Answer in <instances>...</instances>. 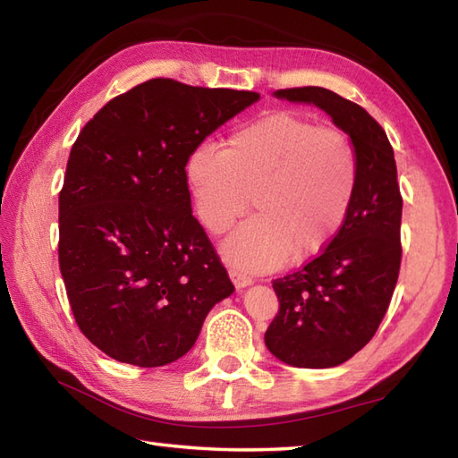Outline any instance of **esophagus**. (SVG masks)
I'll use <instances>...</instances> for the list:
<instances>
[{
	"label": "esophagus",
	"mask_w": 458,
	"mask_h": 458,
	"mask_svg": "<svg viewBox=\"0 0 458 458\" xmlns=\"http://www.w3.org/2000/svg\"><path fill=\"white\" fill-rule=\"evenodd\" d=\"M230 279H232V284H234V287L236 289H244V287H248V285H251L254 284V281H251V277L250 276H246L244 271H240V269H236V267H232L230 271Z\"/></svg>",
	"instance_id": "esophagus-1"
}]
</instances>
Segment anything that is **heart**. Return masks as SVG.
<instances>
[{
  "mask_svg": "<svg viewBox=\"0 0 458 458\" xmlns=\"http://www.w3.org/2000/svg\"><path fill=\"white\" fill-rule=\"evenodd\" d=\"M184 179L204 228L222 234L250 208L258 216L222 244L228 264L267 271L323 251L343 228L358 181L352 145L293 112H269L232 131L226 149L202 143Z\"/></svg>",
  "mask_w": 458,
  "mask_h": 458,
  "instance_id": "1",
  "label": "heart"
}]
</instances>
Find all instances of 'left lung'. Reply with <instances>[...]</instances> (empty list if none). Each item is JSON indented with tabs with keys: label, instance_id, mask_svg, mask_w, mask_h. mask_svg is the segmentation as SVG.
I'll list each match as a JSON object with an SVG mask.
<instances>
[{
	"label": "left lung",
	"instance_id": "left-lung-1",
	"mask_svg": "<svg viewBox=\"0 0 458 458\" xmlns=\"http://www.w3.org/2000/svg\"><path fill=\"white\" fill-rule=\"evenodd\" d=\"M276 98L327 112L354 148L358 181L346 220L320 256L274 281L279 313L266 346L295 368H333L362 350L382 323L402 264V194L394 149L372 115L320 86Z\"/></svg>",
	"mask_w": 458,
	"mask_h": 458
}]
</instances>
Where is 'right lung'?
Instances as JSON below:
<instances>
[{
	"instance_id": "add662e5",
	"label": "right lung",
	"mask_w": 458,
	"mask_h": 458,
	"mask_svg": "<svg viewBox=\"0 0 458 458\" xmlns=\"http://www.w3.org/2000/svg\"><path fill=\"white\" fill-rule=\"evenodd\" d=\"M258 100L153 79L110 100L74 141L58 194V266L76 323L104 354L171 364L234 293L192 216L184 163Z\"/></svg>"
}]
</instances>
